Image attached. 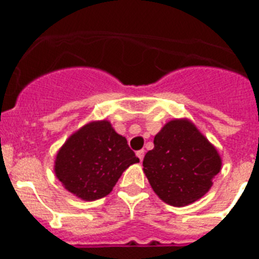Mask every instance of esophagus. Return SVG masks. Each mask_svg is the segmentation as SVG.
<instances>
[{
	"mask_svg": "<svg viewBox=\"0 0 259 259\" xmlns=\"http://www.w3.org/2000/svg\"><path fill=\"white\" fill-rule=\"evenodd\" d=\"M144 154H145V152H144L143 149H141V150H137V152H136V155H137V157H139V159H140V161H143Z\"/></svg>",
	"mask_w": 259,
	"mask_h": 259,
	"instance_id": "1",
	"label": "esophagus"
}]
</instances>
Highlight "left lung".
Here are the masks:
<instances>
[{
  "label": "left lung",
  "instance_id": "1",
  "mask_svg": "<svg viewBox=\"0 0 259 259\" xmlns=\"http://www.w3.org/2000/svg\"><path fill=\"white\" fill-rule=\"evenodd\" d=\"M153 191L171 206H187L211 188L221 171L218 150L188 119H174L154 137L143 161Z\"/></svg>",
  "mask_w": 259,
  "mask_h": 259
}]
</instances>
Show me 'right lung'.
I'll use <instances>...</instances> for the list:
<instances>
[{"label":"right lung","instance_id":"right-lung-1","mask_svg":"<svg viewBox=\"0 0 259 259\" xmlns=\"http://www.w3.org/2000/svg\"><path fill=\"white\" fill-rule=\"evenodd\" d=\"M137 162L125 137L116 134L107 120H96L62 145L54 172L68 192L84 201H95L113 191L123 171Z\"/></svg>","mask_w":259,"mask_h":259}]
</instances>
